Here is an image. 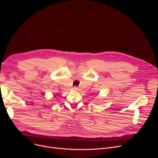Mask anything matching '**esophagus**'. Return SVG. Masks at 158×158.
<instances>
[{
    "label": "esophagus",
    "mask_w": 158,
    "mask_h": 158,
    "mask_svg": "<svg viewBox=\"0 0 158 158\" xmlns=\"http://www.w3.org/2000/svg\"><path fill=\"white\" fill-rule=\"evenodd\" d=\"M73 89H74V90H77V89H78V88H77V86H74V87H73Z\"/></svg>",
    "instance_id": "esophagus-1"
}]
</instances>
